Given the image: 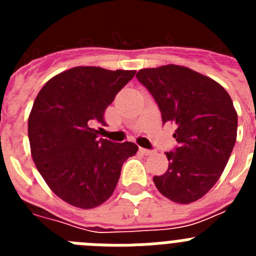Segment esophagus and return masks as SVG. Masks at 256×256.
<instances>
[{"label": "esophagus", "instance_id": "esophagus-1", "mask_svg": "<svg viewBox=\"0 0 256 256\" xmlns=\"http://www.w3.org/2000/svg\"><path fill=\"white\" fill-rule=\"evenodd\" d=\"M140 151H141L142 154H144V155H151V154H152V151L151 150H148V148H140Z\"/></svg>", "mask_w": 256, "mask_h": 256}]
</instances>
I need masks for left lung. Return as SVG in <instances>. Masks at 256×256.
Wrapping results in <instances>:
<instances>
[{
	"mask_svg": "<svg viewBox=\"0 0 256 256\" xmlns=\"http://www.w3.org/2000/svg\"><path fill=\"white\" fill-rule=\"evenodd\" d=\"M136 76L155 98L162 124L176 126L178 146L165 152L169 166L154 177L156 188L178 204L194 202L216 184L234 150V102L219 83L186 66L141 69Z\"/></svg>",
	"mask_w": 256,
	"mask_h": 256,
	"instance_id": "8db88e82",
	"label": "left lung"
}]
</instances>
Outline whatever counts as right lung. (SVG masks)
Returning a JSON list of instances; mask_svg holds the SVG:
<instances>
[{
	"mask_svg": "<svg viewBox=\"0 0 256 256\" xmlns=\"http://www.w3.org/2000/svg\"><path fill=\"white\" fill-rule=\"evenodd\" d=\"M134 70L76 66L51 78L28 119L30 152L52 192L68 204L92 209L112 195L120 170L138 146L98 138L94 124Z\"/></svg>",
	"mask_w": 256,
	"mask_h": 256,
	"instance_id": "add662e5",
	"label": "right lung"
}]
</instances>
